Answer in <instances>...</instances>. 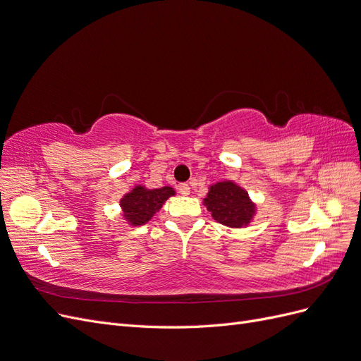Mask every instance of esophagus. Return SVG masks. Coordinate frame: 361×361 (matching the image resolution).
Instances as JSON below:
<instances>
[{
  "mask_svg": "<svg viewBox=\"0 0 361 361\" xmlns=\"http://www.w3.org/2000/svg\"><path fill=\"white\" fill-rule=\"evenodd\" d=\"M178 192H180L183 196H188V195H190V188H189V184H185V183L180 184V185H178Z\"/></svg>",
  "mask_w": 361,
  "mask_h": 361,
  "instance_id": "obj_1",
  "label": "esophagus"
}]
</instances>
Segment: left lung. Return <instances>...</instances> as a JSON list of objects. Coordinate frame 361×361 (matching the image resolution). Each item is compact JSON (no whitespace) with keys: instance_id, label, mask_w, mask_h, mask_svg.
<instances>
[{"instance_id":"8db88e82","label":"left lung","mask_w":361,"mask_h":361,"mask_svg":"<svg viewBox=\"0 0 361 361\" xmlns=\"http://www.w3.org/2000/svg\"><path fill=\"white\" fill-rule=\"evenodd\" d=\"M204 205L212 219L229 228H243L256 214V205L250 201L248 193L233 181L212 184Z\"/></svg>"}]
</instances>
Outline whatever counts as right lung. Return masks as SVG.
I'll use <instances>...</instances> for the list:
<instances>
[{"mask_svg":"<svg viewBox=\"0 0 361 361\" xmlns=\"http://www.w3.org/2000/svg\"><path fill=\"white\" fill-rule=\"evenodd\" d=\"M176 195L172 188L160 189H145L137 185L120 199V207L123 209V217L132 226H141L149 221L156 212L162 208L169 196Z\"/></svg>","mask_w":361,"mask_h":361,"instance_id":"obj_1","label":"right lung"}]
</instances>
